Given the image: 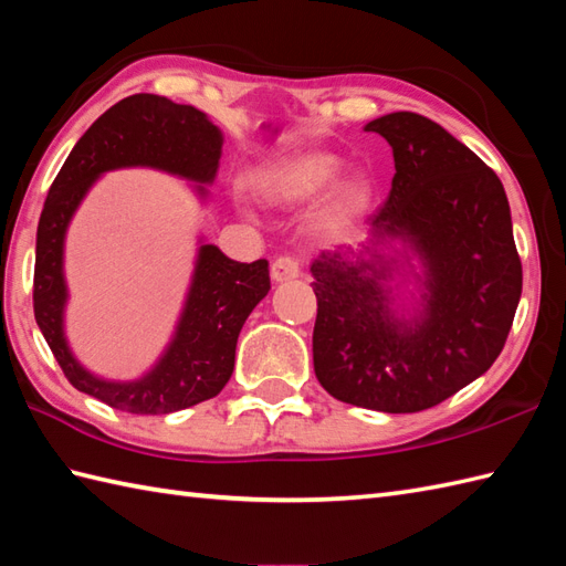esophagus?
Segmentation results:
<instances>
[{"mask_svg":"<svg viewBox=\"0 0 566 566\" xmlns=\"http://www.w3.org/2000/svg\"><path fill=\"white\" fill-rule=\"evenodd\" d=\"M297 275H300V261L291 254H283L271 263V279L275 283L293 281V279H297Z\"/></svg>","mask_w":566,"mask_h":566,"instance_id":"1","label":"esophagus"}]
</instances>
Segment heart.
I'll list each match as a JSON object with an SVG mask.
<instances>
[{"instance_id": "b5f03b06", "label": "heart", "mask_w": 566, "mask_h": 566, "mask_svg": "<svg viewBox=\"0 0 566 566\" xmlns=\"http://www.w3.org/2000/svg\"><path fill=\"white\" fill-rule=\"evenodd\" d=\"M338 161L332 155L312 153L275 159L254 174V188L271 203L295 206L322 193L336 177ZM368 203V186L363 181H344L326 196L317 212V228L326 234L344 232Z\"/></svg>"}]
</instances>
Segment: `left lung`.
<instances>
[{"instance_id":"1","label":"left lung","mask_w":566,"mask_h":566,"mask_svg":"<svg viewBox=\"0 0 566 566\" xmlns=\"http://www.w3.org/2000/svg\"><path fill=\"white\" fill-rule=\"evenodd\" d=\"M392 147L395 179L370 218V247L312 263V334L322 387L346 405L411 413L441 405L492 368L516 315L523 269L496 174L441 125L411 111L366 125ZM401 239L424 266L422 312L388 310V263L375 245Z\"/></svg>"}]
</instances>
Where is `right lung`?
<instances>
[{
  "label": "right lung",
  "instance_id": "right-lung-1",
  "mask_svg": "<svg viewBox=\"0 0 566 566\" xmlns=\"http://www.w3.org/2000/svg\"><path fill=\"white\" fill-rule=\"evenodd\" d=\"M220 155L222 133L203 111L174 104L167 96L133 94L92 123L57 171L38 222L33 315L62 373L80 392L120 411L171 413L216 397L228 385L237 336L271 291L266 259L240 263L216 244L200 247L177 334L157 366L135 382H108L84 370L62 329L67 303L62 247L74 210L92 184L120 167H155L210 184ZM198 191L206 196L203 186Z\"/></svg>",
  "mask_w": 566,
  "mask_h": 566
}]
</instances>
